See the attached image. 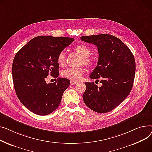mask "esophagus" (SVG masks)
<instances>
[{
	"mask_svg": "<svg viewBox=\"0 0 152 152\" xmlns=\"http://www.w3.org/2000/svg\"><path fill=\"white\" fill-rule=\"evenodd\" d=\"M78 83V81H74V80H71L70 81V85H75Z\"/></svg>",
	"mask_w": 152,
	"mask_h": 152,
	"instance_id": "esophagus-1",
	"label": "esophagus"
}]
</instances>
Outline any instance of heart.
Instances as JSON below:
<instances>
[{
	"mask_svg": "<svg viewBox=\"0 0 152 152\" xmlns=\"http://www.w3.org/2000/svg\"><path fill=\"white\" fill-rule=\"evenodd\" d=\"M74 50L78 55L82 56V59L81 61L82 64H83L86 66H91L93 64L94 60L93 58L90 56L91 51L88 47L84 45H78L75 47ZM66 60L67 57L65 51H62L59 53L57 56L58 64L60 66L63 67L66 63ZM84 69L82 67L67 68L62 71L61 74L62 77L66 78L71 80H77L82 77Z\"/></svg>",
	"mask_w": 152,
	"mask_h": 152,
	"instance_id": "heart-1",
	"label": "heart"
}]
</instances>
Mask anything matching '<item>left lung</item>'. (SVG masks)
Wrapping results in <instances>:
<instances>
[{"mask_svg": "<svg viewBox=\"0 0 152 152\" xmlns=\"http://www.w3.org/2000/svg\"><path fill=\"white\" fill-rule=\"evenodd\" d=\"M82 41L97 46V65L90 74L91 79L101 78V87L94 82L85 83V104L98 113L109 112L129 95L136 72L135 59L129 48L120 39L110 34L84 35Z\"/></svg>", "mask_w": 152, "mask_h": 152, "instance_id": "obj_1", "label": "left lung"}]
</instances>
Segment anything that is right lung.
<instances>
[{
  "mask_svg": "<svg viewBox=\"0 0 152 152\" xmlns=\"http://www.w3.org/2000/svg\"><path fill=\"white\" fill-rule=\"evenodd\" d=\"M67 37L39 36L31 40L16 54L12 64V76L16 96L32 112L47 115L59 105L70 80L58 78L47 83L48 74L59 76L57 56L74 42Z\"/></svg>",
  "mask_w": 152,
  "mask_h": 152,
  "instance_id": "obj_1",
  "label": "right lung"
}]
</instances>
